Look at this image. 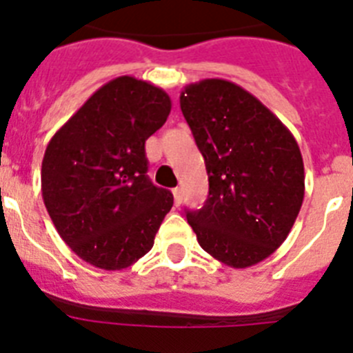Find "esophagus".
<instances>
[{
  "instance_id": "esophagus-1",
  "label": "esophagus",
  "mask_w": 353,
  "mask_h": 353,
  "mask_svg": "<svg viewBox=\"0 0 353 353\" xmlns=\"http://www.w3.org/2000/svg\"><path fill=\"white\" fill-rule=\"evenodd\" d=\"M173 196H174V203L176 205L182 203V189H180V187H174Z\"/></svg>"
}]
</instances>
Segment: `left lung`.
I'll list each match as a JSON object with an SVG mask.
<instances>
[{"label":"left lung","instance_id":"8db88e82","mask_svg":"<svg viewBox=\"0 0 353 353\" xmlns=\"http://www.w3.org/2000/svg\"><path fill=\"white\" fill-rule=\"evenodd\" d=\"M208 174V198L187 212L215 260L245 269L283 244L304 199L301 148L269 108L239 84L203 79L180 93Z\"/></svg>","mask_w":353,"mask_h":353}]
</instances>
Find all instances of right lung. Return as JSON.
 <instances>
[{
    "label": "right lung",
    "mask_w": 353,
    "mask_h": 353,
    "mask_svg": "<svg viewBox=\"0 0 353 353\" xmlns=\"http://www.w3.org/2000/svg\"><path fill=\"white\" fill-rule=\"evenodd\" d=\"M171 111L166 92L121 76L97 90L56 130L42 161V198L81 260L121 270L143 258L173 207L146 176L145 141Z\"/></svg>",
    "instance_id": "add662e5"
}]
</instances>
